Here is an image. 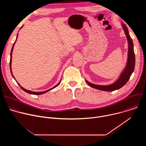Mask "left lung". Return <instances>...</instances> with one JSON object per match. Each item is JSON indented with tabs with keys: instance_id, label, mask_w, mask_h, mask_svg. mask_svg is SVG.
<instances>
[{
	"instance_id": "obj_1",
	"label": "left lung",
	"mask_w": 146,
	"mask_h": 146,
	"mask_svg": "<svg viewBox=\"0 0 146 146\" xmlns=\"http://www.w3.org/2000/svg\"><path fill=\"white\" fill-rule=\"evenodd\" d=\"M122 27L126 35L128 43V60L127 65L123 71L121 73L118 79L114 82L113 84L108 86H100L94 84L92 83L86 81V82L91 87L97 90L104 91H113L118 90L122 87L129 80L131 74H132L135 66V56L133 49V44L131 37L129 36L128 28L125 24L122 23Z\"/></svg>"
}]
</instances>
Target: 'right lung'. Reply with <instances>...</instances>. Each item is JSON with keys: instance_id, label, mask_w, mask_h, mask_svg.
Returning a JSON list of instances; mask_svg holds the SVG:
<instances>
[{"instance_id": "right-lung-1", "label": "right lung", "mask_w": 146, "mask_h": 146, "mask_svg": "<svg viewBox=\"0 0 146 146\" xmlns=\"http://www.w3.org/2000/svg\"><path fill=\"white\" fill-rule=\"evenodd\" d=\"M23 28V27L21 28ZM17 37H18V35H17V38H16V40H15V42H14V43L13 44V47H12V48H11V53H10V71H11V75H12V76L13 77V78L15 79V78H14V76H13V73H12V71H11V61H12V53H13V48H14V44H15V42H16V41H17ZM60 81H61V80H60V81H59V82L58 83V84H56V86H55L54 87H52V88H50V89H49V90H47V91H42V92H33V91H29V90H26V89H24L23 87H22L18 83V84L19 85V86L21 87V88L23 90H24L25 92H27V93H28V94H33V95H41V94H44V93H46V92H47L48 91H50V90H52V89H54V88H55V87H56L57 86H58L59 85V84H60Z\"/></svg>"}]
</instances>
